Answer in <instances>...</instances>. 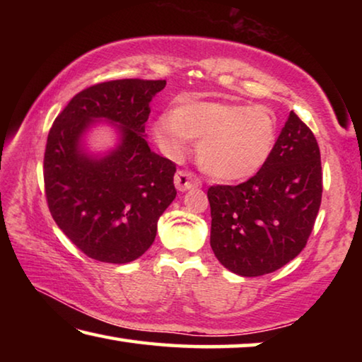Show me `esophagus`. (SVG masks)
I'll use <instances>...</instances> for the list:
<instances>
[{"label": "esophagus", "mask_w": 362, "mask_h": 362, "mask_svg": "<svg viewBox=\"0 0 362 362\" xmlns=\"http://www.w3.org/2000/svg\"><path fill=\"white\" fill-rule=\"evenodd\" d=\"M174 183L179 192H187V189L193 187H199L201 182L192 170H179L174 177Z\"/></svg>", "instance_id": "obj_1"}]
</instances>
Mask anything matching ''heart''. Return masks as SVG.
I'll list each match as a JSON object with an SVG mask.
<instances>
[{"label": "heart", "mask_w": 362, "mask_h": 362, "mask_svg": "<svg viewBox=\"0 0 362 362\" xmlns=\"http://www.w3.org/2000/svg\"><path fill=\"white\" fill-rule=\"evenodd\" d=\"M159 145L169 155L199 142L198 163L218 180H240L255 174L276 139V116L265 105L193 102L163 113L155 122Z\"/></svg>", "instance_id": "obj_1"}]
</instances>
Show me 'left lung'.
<instances>
[{
	"label": "left lung",
	"mask_w": 362,
	"mask_h": 362,
	"mask_svg": "<svg viewBox=\"0 0 362 362\" xmlns=\"http://www.w3.org/2000/svg\"><path fill=\"white\" fill-rule=\"evenodd\" d=\"M321 196L320 146L291 112L259 173L240 185L207 189L214 254L241 276L276 272L306 246Z\"/></svg>",
	"instance_id": "left-lung-1"
}]
</instances>
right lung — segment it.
Returning <instances> with one entry per match:
<instances>
[{
	"mask_svg": "<svg viewBox=\"0 0 362 362\" xmlns=\"http://www.w3.org/2000/svg\"><path fill=\"white\" fill-rule=\"evenodd\" d=\"M164 79H115L83 89L49 131L45 151V193L52 218L90 259L127 263L156 238L158 218L173 203L175 164L150 150L145 122ZM120 124L122 144L94 160L78 140L94 119Z\"/></svg>",
	"mask_w": 362,
	"mask_h": 362,
	"instance_id": "add662e5",
	"label": "right lung"
}]
</instances>
